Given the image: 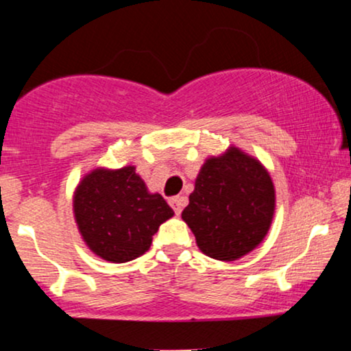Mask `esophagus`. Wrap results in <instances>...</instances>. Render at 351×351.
Here are the masks:
<instances>
[{
	"label": "esophagus",
	"mask_w": 351,
	"mask_h": 351,
	"mask_svg": "<svg viewBox=\"0 0 351 351\" xmlns=\"http://www.w3.org/2000/svg\"><path fill=\"white\" fill-rule=\"evenodd\" d=\"M168 203H170V206L173 208V211H175V215L178 216V215H181V209H183L184 203H186V199H184L183 196H175V198H170Z\"/></svg>",
	"instance_id": "obj_1"
}]
</instances>
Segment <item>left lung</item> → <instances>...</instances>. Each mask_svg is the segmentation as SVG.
Masks as SVG:
<instances>
[{
    "mask_svg": "<svg viewBox=\"0 0 351 351\" xmlns=\"http://www.w3.org/2000/svg\"><path fill=\"white\" fill-rule=\"evenodd\" d=\"M274 204V184L263 165L231 148L203 165L181 217L206 256L236 261L267 234Z\"/></svg>",
    "mask_w": 351,
    "mask_h": 351,
    "instance_id": "1",
    "label": "left lung"
}]
</instances>
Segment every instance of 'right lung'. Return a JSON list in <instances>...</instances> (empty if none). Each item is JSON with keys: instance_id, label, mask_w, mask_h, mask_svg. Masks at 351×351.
Instances as JSON below:
<instances>
[{"instance_id": "add662e5", "label": "right lung", "mask_w": 351, "mask_h": 351, "mask_svg": "<svg viewBox=\"0 0 351 351\" xmlns=\"http://www.w3.org/2000/svg\"><path fill=\"white\" fill-rule=\"evenodd\" d=\"M74 215L88 247L120 264L150 249L153 234L173 209L162 195L147 191L134 167H125L88 173L75 189Z\"/></svg>"}]
</instances>
